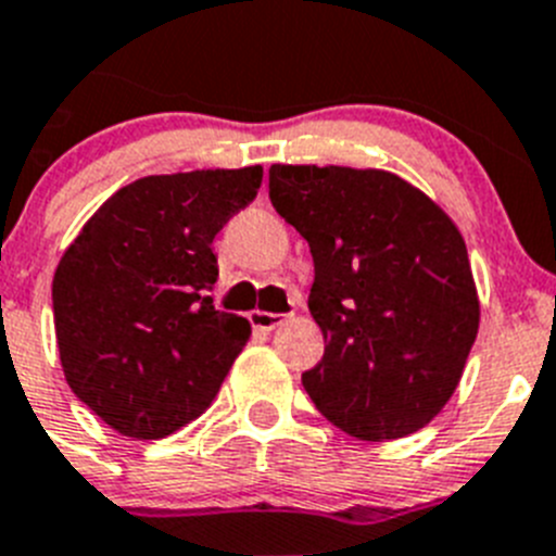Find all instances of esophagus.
<instances>
[{
	"instance_id": "1",
	"label": "esophagus",
	"mask_w": 556,
	"mask_h": 556,
	"mask_svg": "<svg viewBox=\"0 0 556 556\" xmlns=\"http://www.w3.org/2000/svg\"><path fill=\"white\" fill-rule=\"evenodd\" d=\"M249 321H252V327L260 329V332H271V329H277L279 324L285 321V315L266 313V309H252V313H249Z\"/></svg>"
}]
</instances>
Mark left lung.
I'll use <instances>...</instances> for the list:
<instances>
[{"mask_svg": "<svg viewBox=\"0 0 556 556\" xmlns=\"http://www.w3.org/2000/svg\"><path fill=\"white\" fill-rule=\"evenodd\" d=\"M268 197L313 254L307 307L321 363L302 374L318 413L359 440L427 427L479 329L468 249L418 188L379 168H268Z\"/></svg>", "mask_w": 556, "mask_h": 556, "instance_id": "obj_1", "label": "left lung"}]
</instances>
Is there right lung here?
Instances as JSON below:
<instances>
[{
  "instance_id": "obj_1",
  "label": "right lung",
  "mask_w": 556,
  "mask_h": 556,
  "mask_svg": "<svg viewBox=\"0 0 556 556\" xmlns=\"http://www.w3.org/2000/svg\"><path fill=\"white\" fill-rule=\"evenodd\" d=\"M260 182V166L135 179L60 257V365L74 396L116 432L157 440L191 424L247 346V318L213 307V238Z\"/></svg>"
}]
</instances>
